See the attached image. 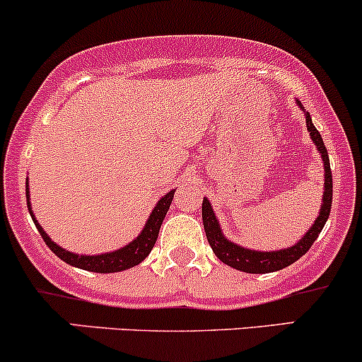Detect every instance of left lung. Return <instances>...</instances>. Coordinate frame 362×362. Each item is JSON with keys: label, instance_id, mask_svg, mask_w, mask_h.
<instances>
[{"label": "left lung", "instance_id": "1", "mask_svg": "<svg viewBox=\"0 0 362 362\" xmlns=\"http://www.w3.org/2000/svg\"><path fill=\"white\" fill-rule=\"evenodd\" d=\"M297 106L303 110L305 117V127L311 136L313 144L316 146L317 153H320L321 161H323L325 170V187H323V199H321V208L317 213V218L315 223L309 226L308 232L300 237L296 244L291 247L276 249V251H256V249H247L244 245L235 244V242L228 240L225 237L223 230H221L220 221H218L216 214L213 211V206L208 197L202 199V225H204L206 237H208L209 245H211L213 252L216 254L218 259L221 263L232 266V268L239 269L244 273H272L284 269L292 263H296L299 257H303L305 252L311 249L313 242L317 239V235L323 230L325 223H327L329 216V209H332V199H333V184H332V170H329V158L328 151L325 148L323 139H321L320 132L316 127L313 125L311 115L304 110L303 103L297 101Z\"/></svg>", "mask_w": 362, "mask_h": 362}]
</instances>
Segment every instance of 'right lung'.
Masks as SVG:
<instances>
[{
    "instance_id": "obj_1",
    "label": "right lung",
    "mask_w": 362,
    "mask_h": 362,
    "mask_svg": "<svg viewBox=\"0 0 362 362\" xmlns=\"http://www.w3.org/2000/svg\"><path fill=\"white\" fill-rule=\"evenodd\" d=\"M25 194H27V206H29V213L33 216L34 225L37 226L39 233L45 239L46 245L51 249L62 261L69 263L70 266H75V268L81 269H87V272H94V273H117V272H123V269H129L137 266L139 263L146 259L149 256V252L153 251L154 244H156L158 233H160L161 223L165 220L166 211L170 209V204L173 201V194L175 189L166 192L165 196L161 197L160 201L156 202V206L151 211L148 221H146L144 228L141 230V233L134 239L132 242H129L123 247L117 249V251L111 252H101V254H77L66 251V249L59 247L54 240H51V237L42 230V226L39 225L37 218L34 216L33 208H30V194H29V180L25 184Z\"/></svg>"
}]
</instances>
